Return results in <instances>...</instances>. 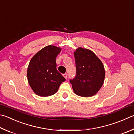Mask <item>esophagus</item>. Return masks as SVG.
Here are the masks:
<instances>
[{"mask_svg": "<svg viewBox=\"0 0 134 134\" xmlns=\"http://www.w3.org/2000/svg\"><path fill=\"white\" fill-rule=\"evenodd\" d=\"M63 77H64L65 79H67V74L66 73L63 74Z\"/></svg>", "mask_w": 134, "mask_h": 134, "instance_id": "obj_1", "label": "esophagus"}]
</instances>
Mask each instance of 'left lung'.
Masks as SVG:
<instances>
[{
	"mask_svg": "<svg viewBox=\"0 0 134 134\" xmlns=\"http://www.w3.org/2000/svg\"><path fill=\"white\" fill-rule=\"evenodd\" d=\"M74 58L76 75L70 80L74 92L83 97L94 96L104 83V65L92 51L81 47L74 52Z\"/></svg>",
	"mask_w": 134,
	"mask_h": 134,
	"instance_id": "8db88e82",
	"label": "left lung"
}]
</instances>
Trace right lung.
<instances>
[{"label":"right lung","mask_w":134,"mask_h":134,"mask_svg":"<svg viewBox=\"0 0 134 134\" xmlns=\"http://www.w3.org/2000/svg\"><path fill=\"white\" fill-rule=\"evenodd\" d=\"M60 52L59 47L47 46L36 53L29 63L27 72L28 82L38 96L54 94L65 80L56 69L55 58Z\"/></svg>","instance_id":"right-lung-1"}]
</instances>
